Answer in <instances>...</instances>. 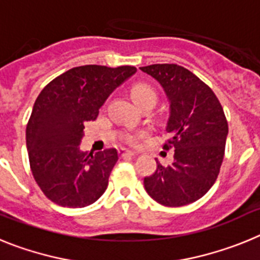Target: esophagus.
Here are the masks:
<instances>
[{"label":"esophagus","instance_id":"1","mask_svg":"<svg viewBox=\"0 0 260 260\" xmlns=\"http://www.w3.org/2000/svg\"><path fill=\"white\" fill-rule=\"evenodd\" d=\"M119 156L121 157H132V156H135V152H133V151L119 150Z\"/></svg>","mask_w":260,"mask_h":260}]
</instances>
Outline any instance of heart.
Returning a JSON list of instances; mask_svg holds the SVG:
<instances>
[{"mask_svg": "<svg viewBox=\"0 0 260 260\" xmlns=\"http://www.w3.org/2000/svg\"><path fill=\"white\" fill-rule=\"evenodd\" d=\"M130 93H132V98L135 103H137L139 107H142L146 103H156V99H157V95H156L155 89L152 87L147 86V84H135V86L132 87L130 89Z\"/></svg>", "mask_w": 260, "mask_h": 260, "instance_id": "1", "label": "heart"}]
</instances>
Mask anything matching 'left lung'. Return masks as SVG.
Returning a JSON list of instances; mask_svg holds the SVG:
<instances>
[{
	"mask_svg": "<svg viewBox=\"0 0 260 260\" xmlns=\"http://www.w3.org/2000/svg\"><path fill=\"white\" fill-rule=\"evenodd\" d=\"M161 84L169 100L164 150L174 148L173 162L144 177L151 198L167 207L201 199L219 176L228 135V121L212 89L187 69L176 63L141 68Z\"/></svg>",
	"mask_w": 260,
	"mask_h": 260,
	"instance_id": "1",
	"label": "left lung"
}]
</instances>
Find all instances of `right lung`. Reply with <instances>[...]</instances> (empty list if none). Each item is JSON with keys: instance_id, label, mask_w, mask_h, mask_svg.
I'll list each match as a JSON object with an SVG mask.
<instances>
[{"instance_id": "right-lung-1", "label": "right lung", "mask_w": 260, "mask_h": 260, "mask_svg": "<svg viewBox=\"0 0 260 260\" xmlns=\"http://www.w3.org/2000/svg\"><path fill=\"white\" fill-rule=\"evenodd\" d=\"M135 71L134 66H78L38 96L26 128L27 151L34 178L53 203L82 208L107 190L118 152L80 150L84 122L98 118L108 96Z\"/></svg>"}]
</instances>
